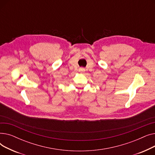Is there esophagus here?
Returning a JSON list of instances; mask_svg holds the SVG:
<instances>
[{
    "label": "esophagus",
    "instance_id": "esophagus-1",
    "mask_svg": "<svg viewBox=\"0 0 155 155\" xmlns=\"http://www.w3.org/2000/svg\"><path fill=\"white\" fill-rule=\"evenodd\" d=\"M80 71H82V72H84V71H85V69H84V68H80Z\"/></svg>",
    "mask_w": 155,
    "mask_h": 155
}]
</instances>
